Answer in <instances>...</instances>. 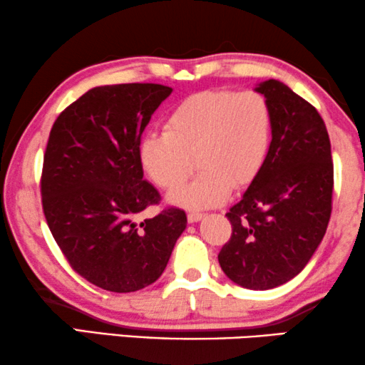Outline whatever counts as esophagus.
I'll use <instances>...</instances> for the list:
<instances>
[{"label":"esophagus","mask_w":365,"mask_h":365,"mask_svg":"<svg viewBox=\"0 0 365 365\" xmlns=\"http://www.w3.org/2000/svg\"><path fill=\"white\" fill-rule=\"evenodd\" d=\"M205 217L203 213H198V212H190L188 215H187V220H188V223H197V222H200V220H202Z\"/></svg>","instance_id":"obj_1"}]
</instances>
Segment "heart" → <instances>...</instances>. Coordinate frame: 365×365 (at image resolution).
<instances>
[{
  "mask_svg": "<svg viewBox=\"0 0 365 365\" xmlns=\"http://www.w3.org/2000/svg\"><path fill=\"white\" fill-rule=\"evenodd\" d=\"M273 138V112L255 91H205L180 102L165 120V133H147L138 160L150 180L173 190L192 173L198 175L170 193L185 208L223 203L233 188H245L258 177Z\"/></svg>",
  "mask_w": 365,
  "mask_h": 365,
  "instance_id": "b5f03b06",
  "label": "heart"
}]
</instances>
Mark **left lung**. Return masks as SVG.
<instances>
[{
	"mask_svg": "<svg viewBox=\"0 0 365 365\" xmlns=\"http://www.w3.org/2000/svg\"><path fill=\"white\" fill-rule=\"evenodd\" d=\"M273 112V138L258 177L227 213L232 238L220 251L223 273L248 289H271L299 274L324 238L334 165L314 106L283 82H261Z\"/></svg>",
	"mask_w": 365,
	"mask_h": 365,
	"instance_id": "left-lung-1",
	"label": "left lung"
}]
</instances>
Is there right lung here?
<instances>
[{"mask_svg": "<svg viewBox=\"0 0 365 365\" xmlns=\"http://www.w3.org/2000/svg\"><path fill=\"white\" fill-rule=\"evenodd\" d=\"M172 94L160 84L101 86L61 112L46 145L41 197L56 243L76 273L112 292L155 283L187 227L180 208L135 223L160 193L143 180L142 132Z\"/></svg>", "mask_w": 365, "mask_h": 365, "instance_id": "add662e5", "label": "right lung"}]
</instances>
